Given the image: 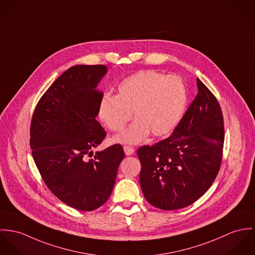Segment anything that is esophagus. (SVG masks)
<instances>
[{"mask_svg": "<svg viewBox=\"0 0 255 255\" xmlns=\"http://www.w3.org/2000/svg\"><path fill=\"white\" fill-rule=\"evenodd\" d=\"M123 149H124V152H125L126 155H132L134 153V150H135L132 146H129V145H124Z\"/></svg>", "mask_w": 255, "mask_h": 255, "instance_id": "obj_1", "label": "esophagus"}]
</instances>
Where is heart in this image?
<instances>
[{"label": "heart", "instance_id": "b5f03b06", "mask_svg": "<svg viewBox=\"0 0 255 255\" xmlns=\"http://www.w3.org/2000/svg\"><path fill=\"white\" fill-rule=\"evenodd\" d=\"M186 101V87L178 76L143 70L124 79L115 96L105 95L98 114L108 129L119 132L132 118L133 112L136 120L114 140L137 143L149 132L153 136L170 132L180 121Z\"/></svg>", "mask_w": 255, "mask_h": 255}]
</instances>
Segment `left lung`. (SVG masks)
Listing matches in <instances>:
<instances>
[{
    "label": "left lung",
    "instance_id": "8db88e82",
    "mask_svg": "<svg viewBox=\"0 0 255 255\" xmlns=\"http://www.w3.org/2000/svg\"><path fill=\"white\" fill-rule=\"evenodd\" d=\"M197 86L195 100L169 137L137 151L141 192L159 209L175 210L194 203L210 188L221 166L222 111L198 78Z\"/></svg>",
    "mask_w": 255,
    "mask_h": 255
}]
</instances>
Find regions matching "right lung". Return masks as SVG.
Masks as SVG:
<instances>
[{"label":"right lung","mask_w":255,"mask_h":255,"mask_svg":"<svg viewBox=\"0 0 255 255\" xmlns=\"http://www.w3.org/2000/svg\"><path fill=\"white\" fill-rule=\"evenodd\" d=\"M107 70L103 64L68 68L41 97L31 120L30 146L43 181L58 199L82 211L111 197L124 158L119 143L92 156L107 136L96 119L104 97L96 87Z\"/></svg>","instance_id":"right-lung-1"}]
</instances>
